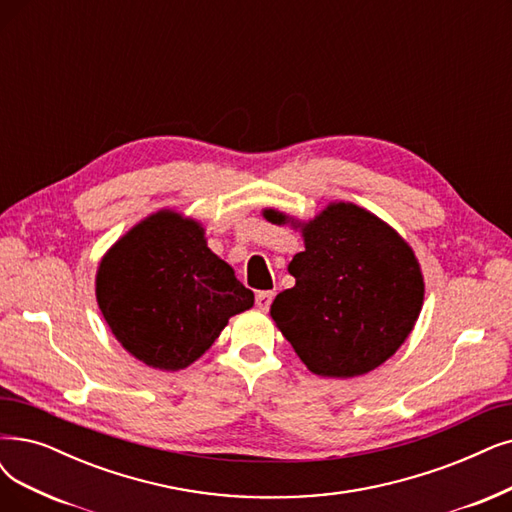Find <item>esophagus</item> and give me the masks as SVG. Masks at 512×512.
Masks as SVG:
<instances>
[{"label": "esophagus", "instance_id": "obj_1", "mask_svg": "<svg viewBox=\"0 0 512 512\" xmlns=\"http://www.w3.org/2000/svg\"><path fill=\"white\" fill-rule=\"evenodd\" d=\"M273 298H275V292L269 290V292H258L256 294V304L260 311H269L271 304H273Z\"/></svg>", "mask_w": 512, "mask_h": 512}]
</instances>
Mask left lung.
I'll use <instances>...</instances> for the list:
<instances>
[{
	"mask_svg": "<svg viewBox=\"0 0 512 512\" xmlns=\"http://www.w3.org/2000/svg\"><path fill=\"white\" fill-rule=\"evenodd\" d=\"M264 220L300 231L304 250L271 317L309 370L349 380L391 359L424 304L420 262L388 222L353 201H330L309 220L262 208Z\"/></svg>",
	"mask_w": 512,
	"mask_h": 512,
	"instance_id": "1",
	"label": "left lung"
}]
</instances>
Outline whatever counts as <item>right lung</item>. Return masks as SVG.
I'll return each instance as SVG.
<instances>
[{
    "label": "right lung",
    "mask_w": 512,
    "mask_h": 512,
    "mask_svg": "<svg viewBox=\"0 0 512 512\" xmlns=\"http://www.w3.org/2000/svg\"><path fill=\"white\" fill-rule=\"evenodd\" d=\"M94 292L115 340L159 372L185 370L254 306L252 290L208 248L201 220L174 208L138 220L111 245Z\"/></svg>",
    "instance_id": "obj_1"
}]
</instances>
